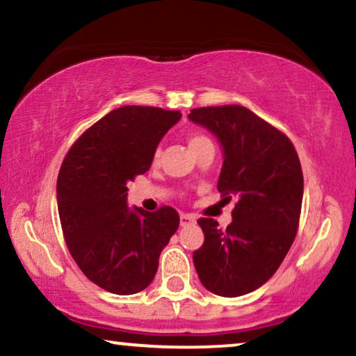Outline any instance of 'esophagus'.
<instances>
[{
	"instance_id": "obj_1",
	"label": "esophagus",
	"mask_w": 356,
	"mask_h": 356,
	"mask_svg": "<svg viewBox=\"0 0 356 356\" xmlns=\"http://www.w3.org/2000/svg\"><path fill=\"white\" fill-rule=\"evenodd\" d=\"M195 223V217L191 213H182L181 215V227H187V225Z\"/></svg>"
}]
</instances>
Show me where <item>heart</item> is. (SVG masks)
Instances as JSON below:
<instances>
[{"instance_id":"b5f03b06","label":"heart","mask_w":356,"mask_h":356,"mask_svg":"<svg viewBox=\"0 0 356 356\" xmlns=\"http://www.w3.org/2000/svg\"><path fill=\"white\" fill-rule=\"evenodd\" d=\"M204 139H207V138L200 136V134H195V136H192V138H191V143H188V145L193 146V145H197V143L204 141ZM157 157H159V152H156V159H157Z\"/></svg>"}]
</instances>
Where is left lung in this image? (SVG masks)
Wrapping results in <instances>:
<instances>
[{
    "instance_id": "8db88e82",
    "label": "left lung",
    "mask_w": 356,
    "mask_h": 356,
    "mask_svg": "<svg viewBox=\"0 0 356 356\" xmlns=\"http://www.w3.org/2000/svg\"><path fill=\"white\" fill-rule=\"evenodd\" d=\"M188 120L217 138V188L238 199L227 230L213 218L199 220L205 241L193 264L210 292L238 298L263 286L294 241L304 195L299 156L287 136L245 106L193 108Z\"/></svg>"
}]
</instances>
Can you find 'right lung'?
<instances>
[{
  "mask_svg": "<svg viewBox=\"0 0 356 356\" xmlns=\"http://www.w3.org/2000/svg\"><path fill=\"white\" fill-rule=\"evenodd\" d=\"M181 111L121 106L77 139L57 179V209L69 251L102 289L129 296L146 289L159 256L179 228L172 207H128V187L149 170L157 145Z\"/></svg>",
  "mask_w": 356,
  "mask_h": 356,
  "instance_id": "1",
  "label": "right lung"
}]
</instances>
